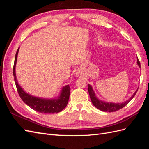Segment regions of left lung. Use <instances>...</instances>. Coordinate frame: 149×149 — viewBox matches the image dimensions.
<instances>
[{
	"mask_svg": "<svg viewBox=\"0 0 149 149\" xmlns=\"http://www.w3.org/2000/svg\"><path fill=\"white\" fill-rule=\"evenodd\" d=\"M137 65L140 68H141V63H140V61L138 58H137ZM88 88L89 96H90V98H91L93 104L96 108H97L98 109L104 111V112H115L116 111H118L122 109V108L127 105V104L130 101V100H131L135 96L138 90L137 89L134 93L133 95L132 96V97L129 98V100L127 101H126L125 102L123 103H112V102H106L99 100V99L96 96V94L94 93L91 86L89 84L88 86Z\"/></svg>",
	"mask_w": 149,
	"mask_h": 149,
	"instance_id": "obj_1",
	"label": "left lung"
}]
</instances>
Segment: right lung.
Wrapping results in <instances>:
<instances>
[{"label":"right lung","mask_w":149,"mask_h":149,"mask_svg":"<svg viewBox=\"0 0 149 149\" xmlns=\"http://www.w3.org/2000/svg\"><path fill=\"white\" fill-rule=\"evenodd\" d=\"M19 48H18L15 57L14 65L13 68V74L16 87L22 100L31 109L42 114L58 113L63 110L68 102L70 93V87L66 85L62 88L60 96L55 99H43L35 97L25 93L17 82L15 74V66Z\"/></svg>","instance_id":"add662e5"}]
</instances>
